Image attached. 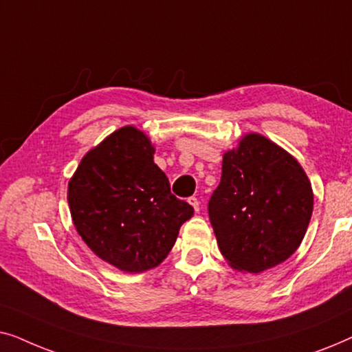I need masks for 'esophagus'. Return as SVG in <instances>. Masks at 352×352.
Listing matches in <instances>:
<instances>
[{"label":"esophagus","instance_id":"34e87169","mask_svg":"<svg viewBox=\"0 0 352 352\" xmlns=\"http://www.w3.org/2000/svg\"><path fill=\"white\" fill-rule=\"evenodd\" d=\"M189 204H190L192 206H194V210H195V211H200V200L197 199V197H190V199H189Z\"/></svg>","mask_w":352,"mask_h":352}]
</instances>
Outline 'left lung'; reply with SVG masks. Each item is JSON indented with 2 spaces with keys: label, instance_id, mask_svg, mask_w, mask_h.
Returning <instances> with one entry per match:
<instances>
[{
  "label": "left lung",
  "instance_id": "8db88e82",
  "mask_svg": "<svg viewBox=\"0 0 352 352\" xmlns=\"http://www.w3.org/2000/svg\"><path fill=\"white\" fill-rule=\"evenodd\" d=\"M312 205L311 182L300 163L267 138L250 133L224 153L208 214L230 266L258 274L296 252Z\"/></svg>",
  "mask_w": 352,
  "mask_h": 352
}]
</instances>
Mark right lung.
Listing matches in <instances>:
<instances>
[{"instance_id":"add662e5","label":"right lung","mask_w":352,"mask_h":352,"mask_svg":"<svg viewBox=\"0 0 352 352\" xmlns=\"http://www.w3.org/2000/svg\"><path fill=\"white\" fill-rule=\"evenodd\" d=\"M153 153L146 134L123 126L81 158L69 182L76 232L100 259L124 272L158 266L194 214L171 194Z\"/></svg>"}]
</instances>
